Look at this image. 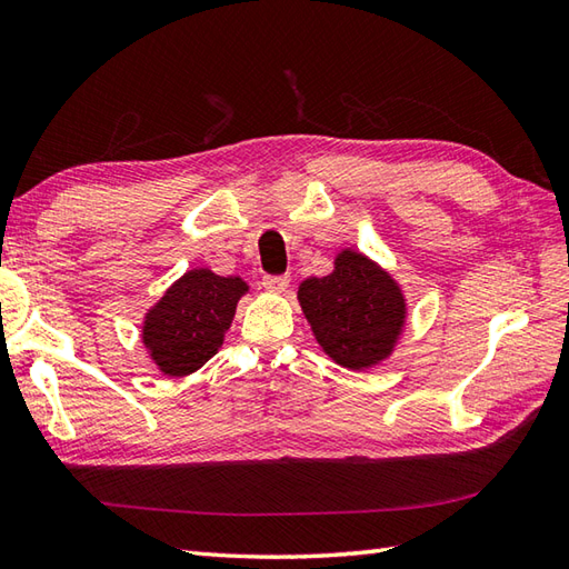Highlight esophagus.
Instances as JSON below:
<instances>
[{
    "mask_svg": "<svg viewBox=\"0 0 569 569\" xmlns=\"http://www.w3.org/2000/svg\"><path fill=\"white\" fill-rule=\"evenodd\" d=\"M261 283L269 293H283L288 283H291V278H288V276H263Z\"/></svg>",
    "mask_w": 569,
    "mask_h": 569,
    "instance_id": "obj_1",
    "label": "esophagus"
}]
</instances>
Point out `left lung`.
<instances>
[{
    "mask_svg": "<svg viewBox=\"0 0 569 569\" xmlns=\"http://www.w3.org/2000/svg\"><path fill=\"white\" fill-rule=\"evenodd\" d=\"M298 303L322 352L352 371L389 359L408 318L396 278L357 249L337 253L330 276L306 278Z\"/></svg>",
    "mask_w": 569,
    "mask_h": 569,
    "instance_id": "8db88e82",
    "label": "left lung"
}]
</instances>
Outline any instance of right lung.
Here are the masks:
<instances>
[{
	"label": "right lung",
	"instance_id": "1",
	"mask_svg": "<svg viewBox=\"0 0 569 569\" xmlns=\"http://www.w3.org/2000/svg\"><path fill=\"white\" fill-rule=\"evenodd\" d=\"M247 293L244 278L210 269H190L171 283L141 325V342L163 377H188L210 361Z\"/></svg>",
	"mask_w": 569,
	"mask_h": 569
}]
</instances>
